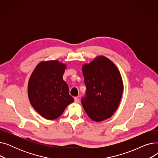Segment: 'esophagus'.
Listing matches in <instances>:
<instances>
[{
	"label": "esophagus",
	"mask_w": 158,
	"mask_h": 158,
	"mask_svg": "<svg viewBox=\"0 0 158 158\" xmlns=\"http://www.w3.org/2000/svg\"><path fill=\"white\" fill-rule=\"evenodd\" d=\"M74 101L76 103L79 102V98L78 97H74Z\"/></svg>",
	"instance_id": "obj_1"
}]
</instances>
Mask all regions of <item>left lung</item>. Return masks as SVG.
I'll use <instances>...</instances> for the list:
<instances>
[{
    "mask_svg": "<svg viewBox=\"0 0 158 158\" xmlns=\"http://www.w3.org/2000/svg\"><path fill=\"white\" fill-rule=\"evenodd\" d=\"M86 95L81 103L88 117L95 122L110 118L119 106L123 84L120 73L113 62L97 56L82 67Z\"/></svg>",
    "mask_w": 158,
    "mask_h": 158,
    "instance_id": "8db88e82",
    "label": "left lung"
}]
</instances>
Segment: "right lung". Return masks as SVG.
Listing matches in <instances>:
<instances>
[{
	"label": "right lung",
	"mask_w": 158,
	"mask_h": 158,
	"mask_svg": "<svg viewBox=\"0 0 158 158\" xmlns=\"http://www.w3.org/2000/svg\"><path fill=\"white\" fill-rule=\"evenodd\" d=\"M66 65L56 60L40 62L31 75L28 97L34 109L44 118L54 120L74 100L63 76Z\"/></svg>",
	"instance_id": "1"
}]
</instances>
